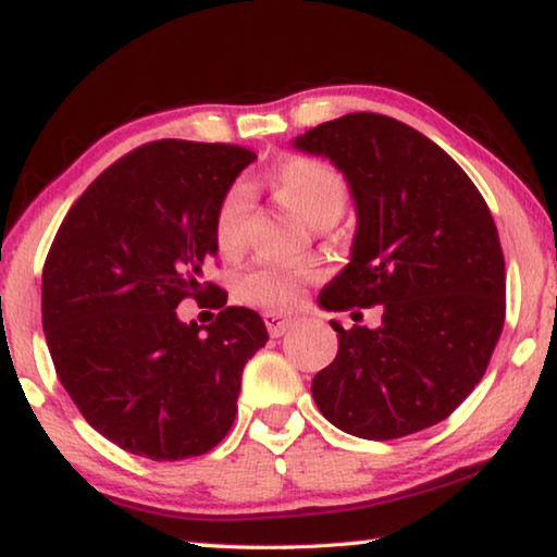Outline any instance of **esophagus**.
<instances>
[{"label": "esophagus", "instance_id": "esophagus-1", "mask_svg": "<svg viewBox=\"0 0 557 557\" xmlns=\"http://www.w3.org/2000/svg\"><path fill=\"white\" fill-rule=\"evenodd\" d=\"M262 319H265V326H268L270 336H282L292 324H295V319L282 314V312H265V314H262Z\"/></svg>", "mask_w": 557, "mask_h": 557}]
</instances>
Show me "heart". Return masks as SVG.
Segmentation results:
<instances>
[{"label":"heart","mask_w":557,"mask_h":557,"mask_svg":"<svg viewBox=\"0 0 557 557\" xmlns=\"http://www.w3.org/2000/svg\"><path fill=\"white\" fill-rule=\"evenodd\" d=\"M268 184L292 209L317 225L338 221L348 203V184L324 159L312 154H292L270 166ZM250 199L243 188L233 186L223 194L213 219V238L223 256H235L248 240ZM319 277L317 265H256L238 282L243 301L260 309H289L301 297V285Z\"/></svg>","instance_id":"1"}]
</instances>
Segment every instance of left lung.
<instances>
[{
  "label": "left lung",
  "instance_id": "1",
  "mask_svg": "<svg viewBox=\"0 0 557 557\" xmlns=\"http://www.w3.org/2000/svg\"><path fill=\"white\" fill-rule=\"evenodd\" d=\"M351 184V262L319 305H381L379 329H342L312 381L324 418L348 435L395 440L449 418L492 361L506 319V265L474 182L422 132L379 112L322 122L295 143Z\"/></svg>",
  "mask_w": 557,
  "mask_h": 557
}]
</instances>
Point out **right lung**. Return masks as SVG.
I'll use <instances>...</instances> for the list:
<instances>
[{
  "label": "right lung",
  "mask_w": 557,
  "mask_h": 557,
  "mask_svg": "<svg viewBox=\"0 0 557 557\" xmlns=\"http://www.w3.org/2000/svg\"><path fill=\"white\" fill-rule=\"evenodd\" d=\"M258 154L159 139L110 164L65 213L44 262L41 319L55 373L102 437L132 455L199 457L228 435L248 358L268 342L258 312L203 280L223 194ZM184 298L220 309L177 322Z\"/></svg>",
  "instance_id": "add662e5"
}]
</instances>
